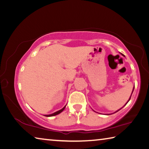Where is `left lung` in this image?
<instances>
[{"label": "left lung", "instance_id": "left-lung-1", "mask_svg": "<svg viewBox=\"0 0 149 149\" xmlns=\"http://www.w3.org/2000/svg\"><path fill=\"white\" fill-rule=\"evenodd\" d=\"M134 88H133V90H132V94H131V96H130V98H129V100H128V101H127V103H126V104H125V105H124V106H125V105H126V104H127V103H128V102H129V101L130 100V99H131V97H132V93H133V92H134ZM122 109V107L121 109H118V111H116L115 112V113H116V112H118V111H120V109ZM107 114V115H109V114Z\"/></svg>", "mask_w": 149, "mask_h": 149}]
</instances>
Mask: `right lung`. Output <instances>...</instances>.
I'll return each instance as SVG.
<instances>
[{
  "instance_id": "1",
  "label": "right lung",
  "mask_w": 149,
  "mask_h": 149,
  "mask_svg": "<svg viewBox=\"0 0 149 149\" xmlns=\"http://www.w3.org/2000/svg\"><path fill=\"white\" fill-rule=\"evenodd\" d=\"M65 107H66V105H65L63 108V109H61V110H59V111H56V112H55V113H52V114H45V115H44V116H47V117H49V116H56V115H57V114H60L61 113V112L64 110L65 109Z\"/></svg>"
}]
</instances>
